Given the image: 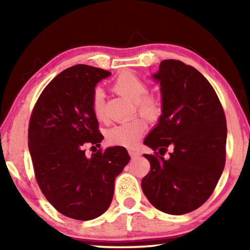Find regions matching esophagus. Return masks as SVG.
Instances as JSON below:
<instances>
[{
  "mask_svg": "<svg viewBox=\"0 0 250 250\" xmlns=\"http://www.w3.org/2000/svg\"><path fill=\"white\" fill-rule=\"evenodd\" d=\"M128 153H129V156L132 157V158H136V157L139 156V152L135 151V150H133V149H129Z\"/></svg>",
  "mask_w": 250,
  "mask_h": 250,
  "instance_id": "34e87169",
  "label": "esophagus"
}]
</instances>
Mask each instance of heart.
Segmentation results:
<instances>
[{
  "label": "heart",
  "instance_id": "1",
  "mask_svg": "<svg viewBox=\"0 0 250 250\" xmlns=\"http://www.w3.org/2000/svg\"><path fill=\"white\" fill-rule=\"evenodd\" d=\"M114 90L135 104V107L146 118H155L160 112V104L155 97L145 95L146 84L141 78L132 73H122L114 82ZM92 111L99 121H104V100L101 90L94 91L92 95ZM146 129L145 119L133 117L131 119L112 126L109 128L105 136L107 141L112 146H134Z\"/></svg>",
  "mask_w": 250,
  "mask_h": 250
}]
</instances>
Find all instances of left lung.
I'll return each mask as SVG.
<instances>
[{"instance_id":"1","label":"left lung","mask_w":250,"mask_h":250,"mask_svg":"<svg viewBox=\"0 0 250 250\" xmlns=\"http://www.w3.org/2000/svg\"><path fill=\"white\" fill-rule=\"evenodd\" d=\"M151 77L160 85L162 115L143 143L162 156L168 146L173 152L168 159L145 155L151 168L141 188L157 209L187 214L210 197L223 172L227 119L214 88L196 68L164 60Z\"/></svg>"}]
</instances>
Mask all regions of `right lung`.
<instances>
[{"instance_id": "obj_1", "label": "right lung", "mask_w": 250, "mask_h": 250, "mask_svg": "<svg viewBox=\"0 0 250 250\" xmlns=\"http://www.w3.org/2000/svg\"><path fill=\"white\" fill-rule=\"evenodd\" d=\"M110 75L87 64L61 71L30 117L28 148L37 183L47 201L74 220H93L108 209L116 177L131 159L121 146L85 155V145L99 148L104 140L91 102L97 84Z\"/></svg>"}]
</instances>
